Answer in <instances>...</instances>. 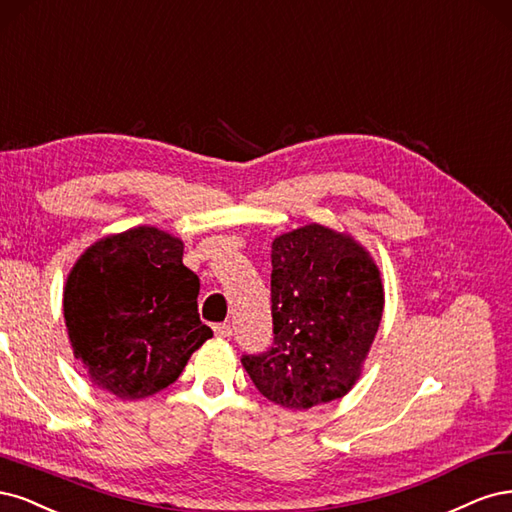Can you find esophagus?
<instances>
[{
    "mask_svg": "<svg viewBox=\"0 0 512 512\" xmlns=\"http://www.w3.org/2000/svg\"><path fill=\"white\" fill-rule=\"evenodd\" d=\"M212 329H214V334H217L219 338H229V336H232V325H229V323H217Z\"/></svg>",
    "mask_w": 512,
    "mask_h": 512,
    "instance_id": "1",
    "label": "esophagus"
}]
</instances>
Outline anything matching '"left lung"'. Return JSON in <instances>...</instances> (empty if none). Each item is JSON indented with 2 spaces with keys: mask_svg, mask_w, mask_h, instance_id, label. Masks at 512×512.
I'll list each match as a JSON object with an SVG mask.
<instances>
[{
  "mask_svg": "<svg viewBox=\"0 0 512 512\" xmlns=\"http://www.w3.org/2000/svg\"><path fill=\"white\" fill-rule=\"evenodd\" d=\"M268 351L242 355L259 393L285 408L342 398L361 372L383 317L372 257L351 238L306 225L272 242Z\"/></svg>",
  "mask_w": 512,
  "mask_h": 512,
  "instance_id": "1",
  "label": "left lung"
}]
</instances>
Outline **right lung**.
I'll return each mask as SVG.
<instances>
[{"label": "right lung", "instance_id": "1", "mask_svg": "<svg viewBox=\"0 0 512 512\" xmlns=\"http://www.w3.org/2000/svg\"><path fill=\"white\" fill-rule=\"evenodd\" d=\"M200 278L183 242L134 227L95 242L72 268L63 317L91 381L121 400L172 385L193 351L212 338L197 312Z\"/></svg>", "mask_w": 512, "mask_h": 512}]
</instances>
